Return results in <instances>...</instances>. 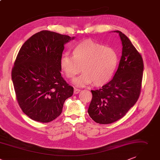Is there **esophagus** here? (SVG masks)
Instances as JSON below:
<instances>
[{"label":"esophagus","mask_w":160,"mask_h":160,"mask_svg":"<svg viewBox=\"0 0 160 160\" xmlns=\"http://www.w3.org/2000/svg\"><path fill=\"white\" fill-rule=\"evenodd\" d=\"M80 89H78V88H74V94H78L80 92Z\"/></svg>","instance_id":"esophagus-1"}]
</instances>
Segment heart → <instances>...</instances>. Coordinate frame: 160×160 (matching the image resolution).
<instances>
[{"mask_svg":"<svg viewBox=\"0 0 160 160\" xmlns=\"http://www.w3.org/2000/svg\"><path fill=\"white\" fill-rule=\"evenodd\" d=\"M72 54V57L63 55L60 66L69 79L74 78L82 69L84 72L73 82L77 86L92 83L96 86H103L111 80L117 67L118 55L115 50L91 40L77 43Z\"/></svg>","mask_w":160,"mask_h":160,"instance_id":"b5f03b06","label":"heart"}]
</instances>
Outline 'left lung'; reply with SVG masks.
Segmentation results:
<instances>
[{"mask_svg":"<svg viewBox=\"0 0 160 160\" xmlns=\"http://www.w3.org/2000/svg\"><path fill=\"white\" fill-rule=\"evenodd\" d=\"M122 45L119 65L113 79L98 90H91L92 98L88 112L98 123L108 124L122 118L137 102L141 92L143 60L131 40L120 31Z\"/></svg>","mask_w":160,"mask_h":160,"instance_id":"left-lung-1","label":"left lung"}]
</instances>
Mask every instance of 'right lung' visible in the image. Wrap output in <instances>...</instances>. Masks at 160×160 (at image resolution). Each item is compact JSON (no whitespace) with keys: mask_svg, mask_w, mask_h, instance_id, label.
<instances>
[{"mask_svg":"<svg viewBox=\"0 0 160 160\" xmlns=\"http://www.w3.org/2000/svg\"><path fill=\"white\" fill-rule=\"evenodd\" d=\"M75 37L43 30L24 42L12 69L16 99L32 120L50 122L62 113L74 88L61 76L60 61L64 45Z\"/></svg>","mask_w":160,"mask_h":160,"instance_id":"add662e5","label":"right lung"}]
</instances>
